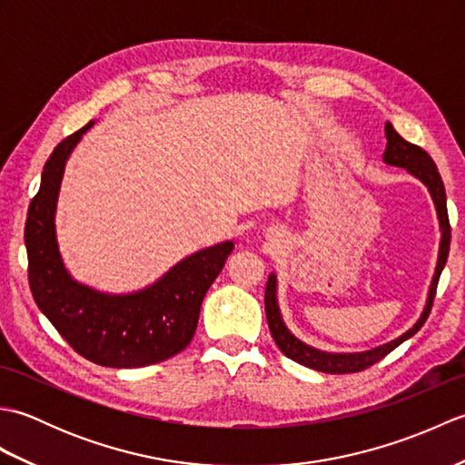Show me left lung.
<instances>
[{
    "label": "left lung",
    "instance_id": "1",
    "mask_svg": "<svg viewBox=\"0 0 465 465\" xmlns=\"http://www.w3.org/2000/svg\"><path fill=\"white\" fill-rule=\"evenodd\" d=\"M385 137H388V145H385V152H383V162L390 165H396V167H406L411 175H416L418 180H421L428 185L431 200H433V203H436L438 220H440V227H441V243H440L438 265H436V273H433V280L430 285L426 308H423V313L420 315V320L416 322V325H413L411 330L400 335L398 340L380 345V348L370 350V351H360V353L320 351V350L310 348V345L300 341L288 328H285V323L280 315V308H278V298H275L278 283H275V275L272 273L268 280V285H265V315H268L272 338L275 343H278V348L282 350L283 355H288L290 360L305 365V368L318 370L323 373H355V371L368 370L370 365L378 363L390 351L396 350L400 343L410 340L413 333H418L421 325L426 323L428 315L431 312L440 275H441L443 265H446V262H448L450 240H451V227H450L448 203H446V187H443L438 167H436V163H433V160L426 150H421L420 145H413V143L403 140V137L396 130H393V125L390 122L385 124Z\"/></svg>",
    "mask_w": 465,
    "mask_h": 465
}]
</instances>
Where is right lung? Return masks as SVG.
<instances>
[{
	"label": "right lung",
	"instance_id": "add662e5",
	"mask_svg": "<svg viewBox=\"0 0 465 465\" xmlns=\"http://www.w3.org/2000/svg\"><path fill=\"white\" fill-rule=\"evenodd\" d=\"M92 125L57 143L44 165L24 232L29 288L37 308L85 360L105 368H143L172 358L192 341L203 295L223 270L233 243L190 255L135 293L110 295L77 283L57 250L55 205L67 157Z\"/></svg>",
	"mask_w": 465,
	"mask_h": 465
}]
</instances>
